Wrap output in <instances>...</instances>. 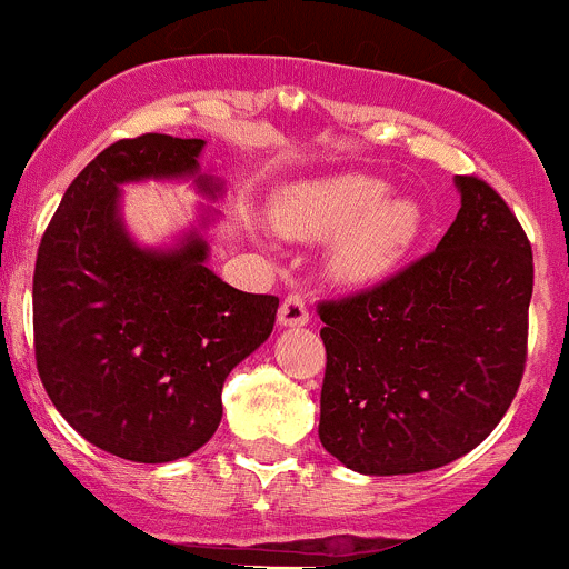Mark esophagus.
I'll return each instance as SVG.
<instances>
[{"label": "esophagus", "instance_id": "esophagus-1", "mask_svg": "<svg viewBox=\"0 0 569 569\" xmlns=\"http://www.w3.org/2000/svg\"><path fill=\"white\" fill-rule=\"evenodd\" d=\"M309 323V309L301 296H287L279 307V326H303Z\"/></svg>", "mask_w": 569, "mask_h": 569}]
</instances>
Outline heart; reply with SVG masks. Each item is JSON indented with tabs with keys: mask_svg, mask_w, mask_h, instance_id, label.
I'll list each match as a JSON object with an SVG mask.
<instances>
[{
	"mask_svg": "<svg viewBox=\"0 0 569 569\" xmlns=\"http://www.w3.org/2000/svg\"><path fill=\"white\" fill-rule=\"evenodd\" d=\"M271 223L290 240H329L326 273L337 284L362 287L385 279L409 254L423 227L420 204L387 193L368 173L290 182L271 199Z\"/></svg>",
	"mask_w": 569,
	"mask_h": 569,
	"instance_id": "1",
	"label": "heart"
}]
</instances>
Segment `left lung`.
<instances>
[{
  "label": "left lung",
  "instance_id": "left-lung-1",
  "mask_svg": "<svg viewBox=\"0 0 569 569\" xmlns=\"http://www.w3.org/2000/svg\"><path fill=\"white\" fill-rule=\"evenodd\" d=\"M453 184L462 207L431 254L373 290L318 307V437L362 476L426 473L465 457L520 387L531 243L487 182Z\"/></svg>",
  "mask_w": 569,
  "mask_h": 569
}]
</instances>
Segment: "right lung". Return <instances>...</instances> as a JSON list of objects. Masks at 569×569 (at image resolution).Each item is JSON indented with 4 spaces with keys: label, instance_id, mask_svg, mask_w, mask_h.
I'll list each match as a JSON object with an SVG mask.
<instances>
[{
    "label": "right lung",
    "instance_id": "right-lung-1",
    "mask_svg": "<svg viewBox=\"0 0 569 569\" xmlns=\"http://www.w3.org/2000/svg\"><path fill=\"white\" fill-rule=\"evenodd\" d=\"M201 151V138L154 132L107 146L69 184L38 249L43 387L71 429L129 462L199 451L221 423L223 381L277 320V296L243 292L207 268L212 207L168 246L138 243L127 229L123 184L190 182L201 199H221Z\"/></svg>",
    "mask_w": 569,
    "mask_h": 569
}]
</instances>
